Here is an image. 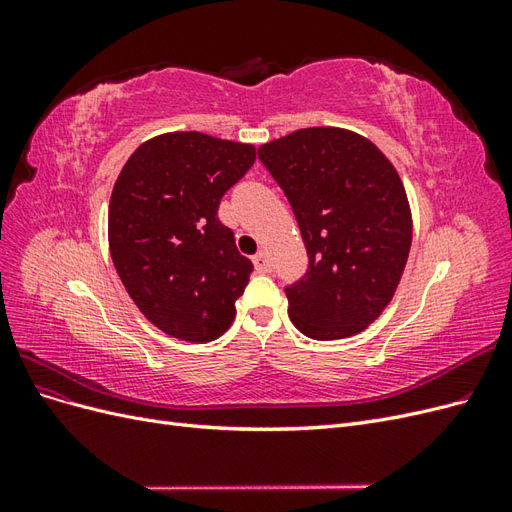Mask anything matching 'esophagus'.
<instances>
[{
	"instance_id": "34e87169",
	"label": "esophagus",
	"mask_w": 512,
	"mask_h": 512,
	"mask_svg": "<svg viewBox=\"0 0 512 512\" xmlns=\"http://www.w3.org/2000/svg\"><path fill=\"white\" fill-rule=\"evenodd\" d=\"M252 260H254V267L258 273H271V260L267 258V254L260 252Z\"/></svg>"
}]
</instances>
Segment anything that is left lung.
<instances>
[{
	"label": "left lung",
	"mask_w": 512,
	"mask_h": 512,
	"mask_svg": "<svg viewBox=\"0 0 512 512\" xmlns=\"http://www.w3.org/2000/svg\"><path fill=\"white\" fill-rule=\"evenodd\" d=\"M284 190L307 250V271L286 286L303 335L363 331L393 299L412 243V215L395 166L367 138L305 128L258 149Z\"/></svg>",
	"instance_id": "left-lung-1"
}]
</instances>
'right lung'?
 Listing matches in <instances>:
<instances>
[{"label":"right lung","instance_id":"add662e5","mask_svg":"<svg viewBox=\"0 0 512 512\" xmlns=\"http://www.w3.org/2000/svg\"><path fill=\"white\" fill-rule=\"evenodd\" d=\"M254 145L170 132L138 147L115 181L108 243L132 301L166 335L211 342L235 320L254 265L218 218Z\"/></svg>","mask_w":512,"mask_h":512}]
</instances>
